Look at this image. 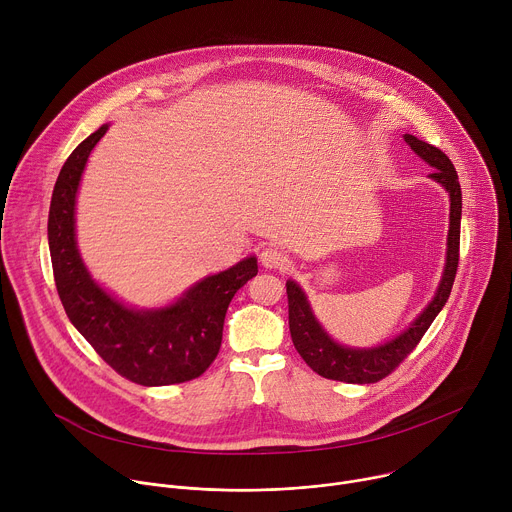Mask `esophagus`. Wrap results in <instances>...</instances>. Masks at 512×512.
Listing matches in <instances>:
<instances>
[{
	"label": "esophagus",
	"instance_id": "obj_1",
	"mask_svg": "<svg viewBox=\"0 0 512 512\" xmlns=\"http://www.w3.org/2000/svg\"><path fill=\"white\" fill-rule=\"evenodd\" d=\"M261 263L267 269H285L289 265V257L277 247H265L261 251Z\"/></svg>",
	"mask_w": 512,
	"mask_h": 512
}]
</instances>
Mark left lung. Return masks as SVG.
<instances>
[{
  "label": "left lung",
  "mask_w": 512,
  "mask_h": 512,
  "mask_svg": "<svg viewBox=\"0 0 512 512\" xmlns=\"http://www.w3.org/2000/svg\"><path fill=\"white\" fill-rule=\"evenodd\" d=\"M405 141L411 145V150L423 158L427 164L433 166L429 174L433 180L446 186L450 192V233H448V263L442 277L437 294L431 304L423 310V314L395 340L369 348V350H356L344 348L328 338V334L316 322L304 291L294 283L287 281V308H289V332L294 340L296 350L306 360L308 367L316 371L324 379L344 381L352 385H367L377 383L389 377L399 364L413 352L419 344L435 316L446 306L450 291L458 273L460 261V218H462V190L458 182V174L450 158L437 150L435 145L417 139L415 135H405Z\"/></svg>",
  "instance_id": "8db88e82"
}]
</instances>
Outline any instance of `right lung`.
I'll list each match as a JSON object with an SVG mask.
<instances>
[{
	"label": "right lung",
	"mask_w": 512,
	"mask_h": 512,
	"mask_svg": "<svg viewBox=\"0 0 512 512\" xmlns=\"http://www.w3.org/2000/svg\"><path fill=\"white\" fill-rule=\"evenodd\" d=\"M105 131L107 125L77 145L54 184L48 245L60 302L95 352L127 381L162 387L198 379L221 350L227 308L237 291L257 275V259H243L202 279L174 306L156 312H135L107 296L89 277L75 241L79 180Z\"/></svg>",
	"instance_id": "right-lung-1"
}]
</instances>
